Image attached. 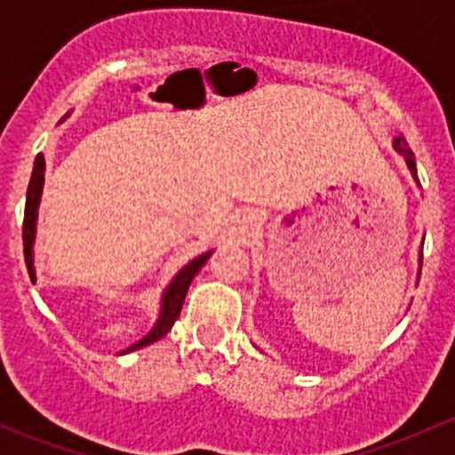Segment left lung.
I'll use <instances>...</instances> for the list:
<instances>
[{"mask_svg":"<svg viewBox=\"0 0 455 455\" xmlns=\"http://www.w3.org/2000/svg\"><path fill=\"white\" fill-rule=\"evenodd\" d=\"M394 149H396L398 154L405 156V163H407V167H410L411 176L419 178V176H416V160H414V154H411V149H410V147H407V140L403 139V136H398V139H394ZM420 264H423V249H420Z\"/></svg>","mask_w":455,"mask_h":455,"instance_id":"obj_1","label":"left lung"}]
</instances>
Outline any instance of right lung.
Returning <instances> with one entry per match:
<instances>
[{
	"mask_svg": "<svg viewBox=\"0 0 455 455\" xmlns=\"http://www.w3.org/2000/svg\"><path fill=\"white\" fill-rule=\"evenodd\" d=\"M44 169H45V160L44 156H36L35 158V167H32V176L28 182V194H26V211H24V257H26V266H28L30 273H35V266H32V244H35V228H36V209H39V200H41V189H44ZM213 251L209 253L196 257L194 261L185 266L180 273L173 277V282L169 283L167 291L163 295V306H160V316L156 321L154 330H151L147 337H142L139 343L130 346L127 350H123L121 355L125 352H134L140 350V347L149 346V343L158 341L163 339L164 334L172 330V325L176 323V319L180 316L182 304H185L187 291H189V283L194 282V277L198 275V270L206 264Z\"/></svg>",
	"mask_w": 455,
	"mask_h": 455,
	"instance_id": "add662e5",
	"label": "right lung"
}]
</instances>
